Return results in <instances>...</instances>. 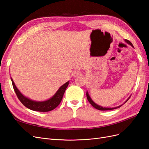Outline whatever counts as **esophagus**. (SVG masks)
<instances>
[{"label": "esophagus", "mask_w": 149, "mask_h": 149, "mask_svg": "<svg viewBox=\"0 0 149 149\" xmlns=\"http://www.w3.org/2000/svg\"><path fill=\"white\" fill-rule=\"evenodd\" d=\"M72 74H73L74 77H77V76H78L81 74V72L79 71H74Z\"/></svg>", "instance_id": "obj_1"}]
</instances>
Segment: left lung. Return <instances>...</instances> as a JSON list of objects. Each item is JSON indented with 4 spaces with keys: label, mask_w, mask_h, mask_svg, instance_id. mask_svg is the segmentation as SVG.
Wrapping results in <instances>:
<instances>
[{
    "label": "left lung",
    "mask_w": 149,
    "mask_h": 149,
    "mask_svg": "<svg viewBox=\"0 0 149 149\" xmlns=\"http://www.w3.org/2000/svg\"><path fill=\"white\" fill-rule=\"evenodd\" d=\"M125 41L126 42H127L128 44H129L130 45H131L132 47H134V46H133V45L132 44V43L130 42V41H129V40H125ZM86 97H87V99H88V101L89 102V103L91 104V105H92L94 108H96V109H98V110H101V111L112 110V109H117V108H119V107H120V106H122V105H120V106H118V107H102V106H99V105L96 104L92 100V99H91V97H90V96H89V94H88V91L86 92ZM130 97L127 99V100L125 101V102H127V101L129 100ZM125 102H124V103H125Z\"/></svg>",
    "instance_id": "1"
}]
</instances>
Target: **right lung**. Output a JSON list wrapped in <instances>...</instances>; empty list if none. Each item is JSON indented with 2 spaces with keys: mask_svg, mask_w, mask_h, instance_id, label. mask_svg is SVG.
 I'll return each instance as SVG.
<instances>
[{
  "mask_svg": "<svg viewBox=\"0 0 149 149\" xmlns=\"http://www.w3.org/2000/svg\"><path fill=\"white\" fill-rule=\"evenodd\" d=\"M11 81L12 83L13 89H14V91L16 93V95L17 97L19 98L20 101L26 107L29 108V109L32 111L39 112H48L55 109L61 102L63 96V94L65 92V90L69 84V81H68L63 85H62L58 89L56 93L54 94V96L50 99H49L48 100L45 101H35L24 96L23 94L19 91V90L17 89L12 78Z\"/></svg>",
  "mask_w": 149,
  "mask_h": 149,
  "instance_id": "right-lung-1",
  "label": "right lung"
}]
</instances>
